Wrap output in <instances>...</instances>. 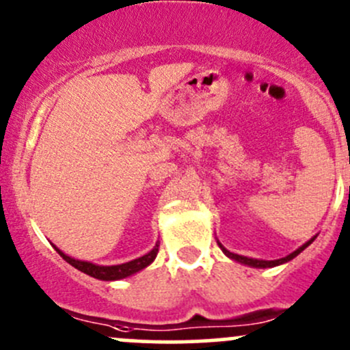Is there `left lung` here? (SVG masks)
<instances>
[{"label":"left lung","instance_id":"left-lung-1","mask_svg":"<svg viewBox=\"0 0 350 350\" xmlns=\"http://www.w3.org/2000/svg\"><path fill=\"white\" fill-rule=\"evenodd\" d=\"M315 237H317V235H315ZM315 237H312L310 240H307V242L304 243L302 247H299V249L292 252V254L285 255V257H282V258H277V260H262V258H250V257H245V255H239V254H234V252L227 250L224 245H221L219 240H217V243H219V247L221 249V252H224V254L227 255L228 258H232V260L239 262V264L254 267V269H270V267H277V265H282V264H287V262H291L292 258H295L297 255L300 254V252H302L304 249H307V247H309L310 243L314 242Z\"/></svg>","mask_w":350,"mask_h":350}]
</instances>
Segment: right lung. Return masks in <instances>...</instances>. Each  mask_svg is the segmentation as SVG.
<instances>
[{
	"mask_svg": "<svg viewBox=\"0 0 350 350\" xmlns=\"http://www.w3.org/2000/svg\"><path fill=\"white\" fill-rule=\"evenodd\" d=\"M53 247L56 249V252H58V254L62 255L66 262H68L70 265L75 267V269H78L80 272L86 273V275L95 277V279H98V280H107V282L126 279V277L140 272V270L146 269V267L152 264V262L155 260L157 254H159V242H157L155 247H153L148 254L142 255V257L135 258V260L125 262V264H120V265H96V264H92V262L78 260V258L70 257V255H66L65 252L59 250L56 245H53Z\"/></svg>",
	"mask_w": 350,
	"mask_h": 350,
	"instance_id": "add662e5",
	"label": "right lung"
}]
</instances>
